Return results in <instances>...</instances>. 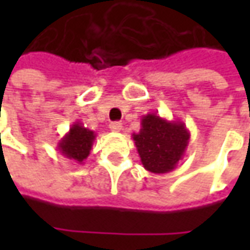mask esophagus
<instances>
[{
  "instance_id": "esophagus-1",
  "label": "esophagus",
  "mask_w": 250,
  "mask_h": 250,
  "mask_svg": "<svg viewBox=\"0 0 250 250\" xmlns=\"http://www.w3.org/2000/svg\"><path fill=\"white\" fill-rule=\"evenodd\" d=\"M122 123L120 122H112L111 125H109V128H111V131H114V132H119V131H122Z\"/></svg>"
}]
</instances>
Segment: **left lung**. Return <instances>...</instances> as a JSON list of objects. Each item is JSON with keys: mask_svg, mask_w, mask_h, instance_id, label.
Listing matches in <instances>:
<instances>
[{"mask_svg": "<svg viewBox=\"0 0 250 250\" xmlns=\"http://www.w3.org/2000/svg\"><path fill=\"white\" fill-rule=\"evenodd\" d=\"M132 139L143 167L150 173L166 174L184 158L190 132L184 122H170L150 112L142 116L141 130L132 134Z\"/></svg>", "mask_w": 250, "mask_h": 250, "instance_id": "obj_1", "label": "left lung"}]
</instances>
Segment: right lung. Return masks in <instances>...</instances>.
I'll list each match as a JSON object with an SVG mask.
<instances>
[{"mask_svg": "<svg viewBox=\"0 0 250 250\" xmlns=\"http://www.w3.org/2000/svg\"><path fill=\"white\" fill-rule=\"evenodd\" d=\"M95 138L96 134L93 131L88 130L80 122H75L57 143V150L65 158L82 165L91 152Z\"/></svg>", "mask_w": 250, "mask_h": 250, "instance_id": "obj_1", "label": "right lung"}]
</instances>
